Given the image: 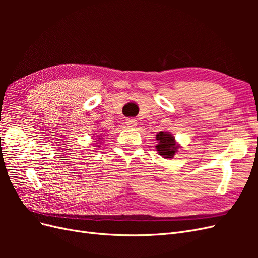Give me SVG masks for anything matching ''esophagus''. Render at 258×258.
<instances>
[{"mask_svg": "<svg viewBox=\"0 0 258 258\" xmlns=\"http://www.w3.org/2000/svg\"><path fill=\"white\" fill-rule=\"evenodd\" d=\"M126 124L130 128H134V127L137 126V120L134 119V118H127L126 119Z\"/></svg>", "mask_w": 258, "mask_h": 258, "instance_id": "1", "label": "esophagus"}]
</instances>
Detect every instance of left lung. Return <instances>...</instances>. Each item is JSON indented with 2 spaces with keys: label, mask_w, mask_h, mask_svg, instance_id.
<instances>
[{
  "label": "left lung",
  "mask_w": 258,
  "mask_h": 258,
  "mask_svg": "<svg viewBox=\"0 0 258 258\" xmlns=\"http://www.w3.org/2000/svg\"><path fill=\"white\" fill-rule=\"evenodd\" d=\"M156 140L158 141V144L156 145L158 154L161 155L163 158H172L175 152L177 151V145L175 144L174 137L168 132H159L156 136Z\"/></svg>",
  "instance_id": "8db88e82"
}]
</instances>
